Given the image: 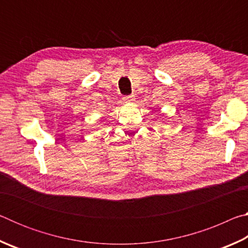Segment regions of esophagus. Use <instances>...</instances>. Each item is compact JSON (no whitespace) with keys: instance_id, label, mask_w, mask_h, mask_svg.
<instances>
[{"instance_id":"obj_1","label":"esophagus","mask_w":248,"mask_h":248,"mask_svg":"<svg viewBox=\"0 0 248 248\" xmlns=\"http://www.w3.org/2000/svg\"><path fill=\"white\" fill-rule=\"evenodd\" d=\"M134 99H136V97H134V95H128V96H124V102H128V103L133 102Z\"/></svg>"}]
</instances>
